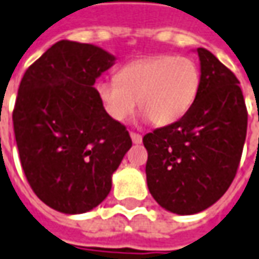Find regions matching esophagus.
I'll list each match as a JSON object with an SVG mask.
<instances>
[{
	"label": "esophagus",
	"instance_id": "obj_1",
	"mask_svg": "<svg viewBox=\"0 0 259 259\" xmlns=\"http://www.w3.org/2000/svg\"><path fill=\"white\" fill-rule=\"evenodd\" d=\"M130 137H132V142H133L135 144H140L142 142H143L142 136H140V135H137V133H133V132L130 133Z\"/></svg>",
	"mask_w": 259,
	"mask_h": 259
}]
</instances>
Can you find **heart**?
Returning <instances> with one entry per match:
<instances>
[{
    "mask_svg": "<svg viewBox=\"0 0 259 259\" xmlns=\"http://www.w3.org/2000/svg\"><path fill=\"white\" fill-rule=\"evenodd\" d=\"M201 72L191 58L157 55L137 59L119 69L116 79H102L95 91L112 120L124 122L137 106L156 126L179 122L193 106Z\"/></svg>",
    "mask_w": 259,
    "mask_h": 259,
    "instance_id": "b5f03b06",
    "label": "heart"
}]
</instances>
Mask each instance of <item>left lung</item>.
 I'll return each instance as SVG.
<instances>
[{
    "instance_id": "1",
    "label": "left lung",
    "mask_w": 259,
    "mask_h": 259,
    "mask_svg": "<svg viewBox=\"0 0 259 259\" xmlns=\"http://www.w3.org/2000/svg\"><path fill=\"white\" fill-rule=\"evenodd\" d=\"M201 86L179 122L143 137L146 179L164 210L191 215L224 196L240 164L247 109L240 82L210 51L197 48Z\"/></svg>"
}]
</instances>
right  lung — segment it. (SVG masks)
Listing matches in <instances>:
<instances>
[{
	"label": "right lung",
	"mask_w": 259,
	"mask_h": 259,
	"mask_svg": "<svg viewBox=\"0 0 259 259\" xmlns=\"http://www.w3.org/2000/svg\"><path fill=\"white\" fill-rule=\"evenodd\" d=\"M115 61L92 44L59 41L21 80L12 115L19 160L33 193L63 214L98 207L132 147L93 88Z\"/></svg>",
	"instance_id": "right-lung-1"
}]
</instances>
